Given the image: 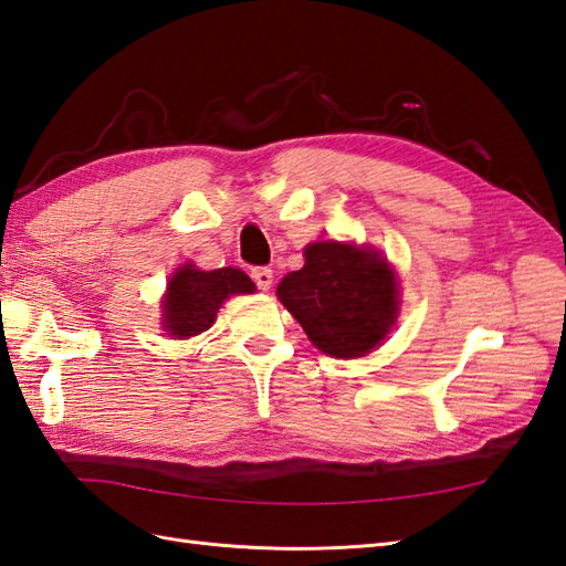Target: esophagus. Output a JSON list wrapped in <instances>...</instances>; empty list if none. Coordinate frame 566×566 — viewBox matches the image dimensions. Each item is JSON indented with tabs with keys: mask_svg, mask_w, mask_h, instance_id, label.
Masks as SVG:
<instances>
[{
	"mask_svg": "<svg viewBox=\"0 0 566 566\" xmlns=\"http://www.w3.org/2000/svg\"><path fill=\"white\" fill-rule=\"evenodd\" d=\"M272 280H274V272L270 268H255L252 270V282L258 284V290L268 292L272 286Z\"/></svg>",
	"mask_w": 566,
	"mask_h": 566,
	"instance_id": "1",
	"label": "esophagus"
}]
</instances>
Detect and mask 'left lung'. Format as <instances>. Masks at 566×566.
Returning a JSON list of instances; mask_svg holds the SVG:
<instances>
[{
	"mask_svg": "<svg viewBox=\"0 0 566 566\" xmlns=\"http://www.w3.org/2000/svg\"><path fill=\"white\" fill-rule=\"evenodd\" d=\"M276 298L321 353L353 359L369 355L394 328L399 280L379 250L321 240L304 248V268L284 276Z\"/></svg>",
	"mask_w": 566,
	"mask_h": 566,
	"instance_id": "8db88e82",
	"label": "left lung"
}]
</instances>
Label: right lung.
<instances>
[{"label": "right lung", "instance_id": "1", "mask_svg": "<svg viewBox=\"0 0 566 566\" xmlns=\"http://www.w3.org/2000/svg\"><path fill=\"white\" fill-rule=\"evenodd\" d=\"M255 284L243 270L221 268L203 272L195 262L179 268L163 296V328L177 340L209 331L228 296L252 294Z\"/></svg>", "mask_w": 566, "mask_h": 566}]
</instances>
